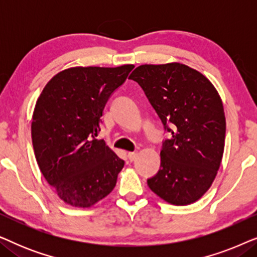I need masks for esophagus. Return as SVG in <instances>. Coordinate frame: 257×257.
<instances>
[{
  "instance_id": "obj_1",
  "label": "esophagus",
  "mask_w": 257,
  "mask_h": 257,
  "mask_svg": "<svg viewBox=\"0 0 257 257\" xmlns=\"http://www.w3.org/2000/svg\"><path fill=\"white\" fill-rule=\"evenodd\" d=\"M127 157H128L130 161H135L137 159V157H138V153H137V152H130L127 154Z\"/></svg>"
}]
</instances>
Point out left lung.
Masks as SVG:
<instances>
[{
	"label": "left lung",
	"mask_w": 257,
	"mask_h": 257,
	"mask_svg": "<svg viewBox=\"0 0 257 257\" xmlns=\"http://www.w3.org/2000/svg\"><path fill=\"white\" fill-rule=\"evenodd\" d=\"M128 79L142 86L171 133L160 151V170L147 185L172 205L198 201L212 186L223 156L226 118L216 89L180 63L140 65Z\"/></svg>",
	"instance_id": "left-lung-1"
}]
</instances>
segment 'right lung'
Returning a JSON list of instances; mask_svg holds the SVG:
<instances>
[{"mask_svg":"<svg viewBox=\"0 0 257 257\" xmlns=\"http://www.w3.org/2000/svg\"><path fill=\"white\" fill-rule=\"evenodd\" d=\"M133 68L66 69L38 97L31 122L35 157L45 180L69 205L93 206L117 184L124 160L96 137L108 98Z\"/></svg>","mask_w":257,"mask_h":257,"instance_id":"right-lung-1","label":"right lung"}]
</instances>
